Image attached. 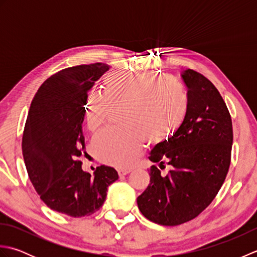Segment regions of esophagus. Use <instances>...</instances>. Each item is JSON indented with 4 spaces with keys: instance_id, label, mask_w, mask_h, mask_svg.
<instances>
[{
    "instance_id": "esophagus-1",
    "label": "esophagus",
    "mask_w": 257,
    "mask_h": 257,
    "mask_svg": "<svg viewBox=\"0 0 257 257\" xmlns=\"http://www.w3.org/2000/svg\"><path fill=\"white\" fill-rule=\"evenodd\" d=\"M130 172H132V170H130V169H119V170H118V174H119L120 177L125 176V174H128Z\"/></svg>"
}]
</instances>
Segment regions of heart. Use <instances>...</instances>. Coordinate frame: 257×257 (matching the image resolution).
Wrapping results in <instances>:
<instances>
[{"label":"heart","mask_w":257,"mask_h":257,"mask_svg":"<svg viewBox=\"0 0 257 257\" xmlns=\"http://www.w3.org/2000/svg\"><path fill=\"white\" fill-rule=\"evenodd\" d=\"M105 94L91 92L85 118L90 132L106 124L112 110L122 109L123 129L97 135L94 148L103 162L127 168L143 152L147 140L157 143L178 128L188 110L183 86L169 76L110 73L103 80Z\"/></svg>","instance_id":"1"}]
</instances>
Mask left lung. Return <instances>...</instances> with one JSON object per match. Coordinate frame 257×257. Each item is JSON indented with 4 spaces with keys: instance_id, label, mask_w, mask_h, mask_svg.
Listing matches in <instances>:
<instances>
[{
    "instance_id": "left-lung-1",
    "label": "left lung",
    "mask_w": 257,
    "mask_h": 257,
    "mask_svg": "<svg viewBox=\"0 0 257 257\" xmlns=\"http://www.w3.org/2000/svg\"><path fill=\"white\" fill-rule=\"evenodd\" d=\"M181 77L188 88V110L171 138L158 144L149 159L172 167L166 177L156 166L137 199L140 212L160 225L173 226L198 216L219 192L231 160L232 119L211 81L192 69Z\"/></svg>"
}]
</instances>
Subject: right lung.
Here are the masks:
<instances>
[{"label": "right lung", "instance_id": "right-lung-1", "mask_svg": "<svg viewBox=\"0 0 257 257\" xmlns=\"http://www.w3.org/2000/svg\"><path fill=\"white\" fill-rule=\"evenodd\" d=\"M109 68L96 63L59 70L41 85L27 114L22 151L31 182L48 207L73 217L99 210L118 180L113 168L100 166L91 176L79 160L87 92Z\"/></svg>", "mask_w": 257, "mask_h": 257}]
</instances>
